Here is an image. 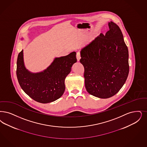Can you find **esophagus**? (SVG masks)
I'll return each instance as SVG.
<instances>
[{
  "label": "esophagus",
  "instance_id": "obj_1",
  "mask_svg": "<svg viewBox=\"0 0 147 147\" xmlns=\"http://www.w3.org/2000/svg\"><path fill=\"white\" fill-rule=\"evenodd\" d=\"M81 59V56H80V53L79 52H78L76 53V59L78 61H79L80 59Z\"/></svg>",
  "mask_w": 147,
  "mask_h": 147
}]
</instances>
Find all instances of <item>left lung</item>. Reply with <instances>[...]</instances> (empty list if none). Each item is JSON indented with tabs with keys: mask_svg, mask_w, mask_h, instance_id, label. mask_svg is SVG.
Listing matches in <instances>:
<instances>
[{
	"mask_svg": "<svg viewBox=\"0 0 147 147\" xmlns=\"http://www.w3.org/2000/svg\"><path fill=\"white\" fill-rule=\"evenodd\" d=\"M82 48L80 62L84 67L85 85L88 93L100 98L116 94L129 73V51L117 24Z\"/></svg>",
	"mask_w": 147,
	"mask_h": 147,
	"instance_id": "left-lung-1",
	"label": "left lung"
}]
</instances>
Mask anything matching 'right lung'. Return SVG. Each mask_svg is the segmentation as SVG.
I'll use <instances>...</instances> for the list:
<instances>
[{
    "instance_id": "1",
    "label": "right lung",
    "mask_w": 147,
    "mask_h": 147,
    "mask_svg": "<svg viewBox=\"0 0 147 147\" xmlns=\"http://www.w3.org/2000/svg\"><path fill=\"white\" fill-rule=\"evenodd\" d=\"M76 53L56 57L44 71L33 73L24 65L23 50L17 60L18 82L24 92L35 101L41 103L52 102L59 98L65 90V80L76 62Z\"/></svg>"
}]
</instances>
